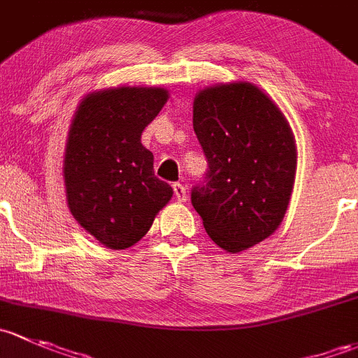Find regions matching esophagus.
Returning <instances> with one entry per match:
<instances>
[{"label": "esophagus", "instance_id": "34e87169", "mask_svg": "<svg viewBox=\"0 0 358 358\" xmlns=\"http://www.w3.org/2000/svg\"><path fill=\"white\" fill-rule=\"evenodd\" d=\"M172 187H174V194H176V198H178V201H186L187 200V189L182 186V184L176 182Z\"/></svg>", "mask_w": 358, "mask_h": 358}]
</instances>
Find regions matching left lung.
I'll list each match as a JSON object with an SVG mask.
<instances>
[{
  "instance_id": "8db88e82",
  "label": "left lung",
  "mask_w": 358,
  "mask_h": 358,
  "mask_svg": "<svg viewBox=\"0 0 358 358\" xmlns=\"http://www.w3.org/2000/svg\"><path fill=\"white\" fill-rule=\"evenodd\" d=\"M193 129L208 162L191 189L213 243L229 253L259 245L285 219L296 172L291 127L252 83L205 87L193 103Z\"/></svg>"
}]
</instances>
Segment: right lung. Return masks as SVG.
<instances>
[{
    "instance_id": "right-lung-1",
    "label": "right lung",
    "mask_w": 358,
    "mask_h": 358,
    "mask_svg": "<svg viewBox=\"0 0 358 358\" xmlns=\"http://www.w3.org/2000/svg\"><path fill=\"white\" fill-rule=\"evenodd\" d=\"M169 99L164 87H112L87 94L70 124L64 180L73 219L101 245L125 250L172 198L155 178L145 127Z\"/></svg>"
}]
</instances>
